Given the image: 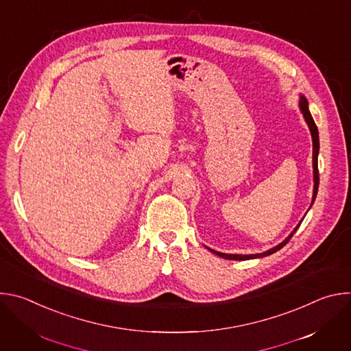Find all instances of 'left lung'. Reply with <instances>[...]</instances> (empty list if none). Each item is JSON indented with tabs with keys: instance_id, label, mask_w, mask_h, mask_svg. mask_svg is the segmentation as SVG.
Segmentation results:
<instances>
[{
	"instance_id": "left-lung-1",
	"label": "left lung",
	"mask_w": 351,
	"mask_h": 351,
	"mask_svg": "<svg viewBox=\"0 0 351 351\" xmlns=\"http://www.w3.org/2000/svg\"><path fill=\"white\" fill-rule=\"evenodd\" d=\"M298 107H300V111H302L308 128H310V132H311V137H313V168H314V193H313V202H311V206L314 204L315 202V197H317V193H318V184H319V173H318V153H319V137H318V129H317V125L310 114V110H308V101L307 98L304 95H300V101H298ZM302 223V222H300ZM300 223L294 228V230L278 245L272 247L271 250H268V252H264V253H260V254H248V256H243V254H225V253H219V252H215V250H211L208 248L210 252H213L214 254L222 257V258H226V260H236V261H243V260H253V258H261V257H267V256H271L274 253H276L278 250H280L290 239L291 236L295 233V230L298 229Z\"/></svg>"
}]
</instances>
